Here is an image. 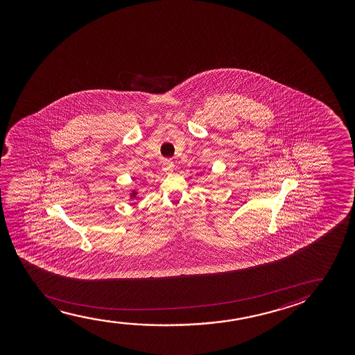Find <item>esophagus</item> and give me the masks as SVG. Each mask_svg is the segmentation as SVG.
Returning <instances> with one entry per match:
<instances>
[{"instance_id":"34e87169","label":"esophagus","mask_w":355,"mask_h":355,"mask_svg":"<svg viewBox=\"0 0 355 355\" xmlns=\"http://www.w3.org/2000/svg\"><path fill=\"white\" fill-rule=\"evenodd\" d=\"M175 168V165H173V162L170 159H166L164 161V164H162V170L165 171V172H172Z\"/></svg>"}]
</instances>
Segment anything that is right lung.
Listing matches in <instances>:
<instances>
[{
	"mask_svg": "<svg viewBox=\"0 0 355 355\" xmlns=\"http://www.w3.org/2000/svg\"><path fill=\"white\" fill-rule=\"evenodd\" d=\"M131 198H133V199H136V198H137L136 190H133V191H132Z\"/></svg>",
	"mask_w": 355,
	"mask_h": 355,
	"instance_id": "add662e5",
	"label": "right lung"
}]
</instances>
